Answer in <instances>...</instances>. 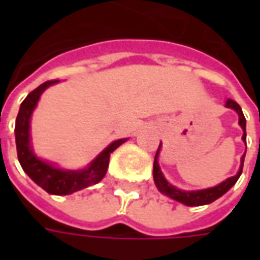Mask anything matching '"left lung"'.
I'll return each mask as SVG.
<instances>
[{
    "mask_svg": "<svg viewBox=\"0 0 260 260\" xmlns=\"http://www.w3.org/2000/svg\"><path fill=\"white\" fill-rule=\"evenodd\" d=\"M225 107L233 108L237 111L238 114V117H240V121H238V124L241 125V128L244 131V135H242V141L246 143V119L244 117V114H242V110H241L240 104L238 103H235L234 100H231L229 99L227 102H225ZM160 147H161V143H160V146H158L157 152H156V156H154V163H153V180H154V184L157 186V189L164 195L170 196L171 199H174L177 202H181V203H184L186 206H202V205H209V203H212L216 199H218L220 196H223L225 192L229 191L231 186L234 185L235 182L238 181L240 178V175L242 174V167H244V158H245V153H244V156L241 157V166L240 170H238V173L234 175V177H230L225 181H223L221 184H218V185L213 186V188H207V189H199V191H181L178 188H175L174 185H171L170 182H167V180L164 178L163 173H161V170H160V166H158V153H160Z\"/></svg>",
    "mask_w": 260,
    "mask_h": 260,
    "instance_id": "left-lung-1",
    "label": "left lung"
}]
</instances>
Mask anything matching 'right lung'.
Wrapping results in <instances>:
<instances>
[{"mask_svg": "<svg viewBox=\"0 0 260 260\" xmlns=\"http://www.w3.org/2000/svg\"><path fill=\"white\" fill-rule=\"evenodd\" d=\"M58 80H48L30 91L22 102L19 113L15 124V141L16 152L22 169L37 185L51 195H71L83 188L94 185L104 178L107 173L110 154L121 146L126 139H118L110 143L86 169L82 170H62L57 166L50 164L39 158L33 153L30 146V117L36 108L37 102L42 93L48 86L57 83Z\"/></svg>", "mask_w": 260, "mask_h": 260, "instance_id": "1", "label": "right lung"}]
</instances>
